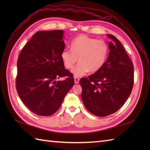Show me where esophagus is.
I'll use <instances>...</instances> for the list:
<instances>
[{
    "label": "esophagus",
    "instance_id": "1",
    "mask_svg": "<svg viewBox=\"0 0 150 150\" xmlns=\"http://www.w3.org/2000/svg\"><path fill=\"white\" fill-rule=\"evenodd\" d=\"M79 80H80V79H79V77H74V81H75V84H78L79 82Z\"/></svg>",
    "mask_w": 150,
    "mask_h": 150
}]
</instances>
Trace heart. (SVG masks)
Returning <instances> with one entry per match:
<instances>
[{
  "label": "heart",
  "mask_w": 150,
  "mask_h": 150,
  "mask_svg": "<svg viewBox=\"0 0 150 150\" xmlns=\"http://www.w3.org/2000/svg\"><path fill=\"white\" fill-rule=\"evenodd\" d=\"M109 47L106 41L81 35L71 41V49L66 48L61 58L66 69H72L79 60V63L72 70L75 77H79L89 71L96 72L106 61Z\"/></svg>",
  "instance_id": "heart-1"
}]
</instances>
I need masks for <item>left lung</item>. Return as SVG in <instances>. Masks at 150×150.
I'll return each mask as SVG.
<instances>
[{
  "label": "left lung",
  "instance_id": "left-lung-1",
  "mask_svg": "<svg viewBox=\"0 0 150 150\" xmlns=\"http://www.w3.org/2000/svg\"><path fill=\"white\" fill-rule=\"evenodd\" d=\"M108 59L100 69L82 78L81 97L86 108L98 117L115 113L132 93L134 83V68L125 49L112 35Z\"/></svg>",
  "mask_w": 150,
  "mask_h": 150
}]
</instances>
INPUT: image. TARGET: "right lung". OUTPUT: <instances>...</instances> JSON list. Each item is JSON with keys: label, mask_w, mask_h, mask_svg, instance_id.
<instances>
[{"label": "right lung", "mask_w": 150, "mask_h": 150, "mask_svg": "<svg viewBox=\"0 0 150 150\" xmlns=\"http://www.w3.org/2000/svg\"><path fill=\"white\" fill-rule=\"evenodd\" d=\"M63 34L62 30L38 31L18 56L16 89L26 106L38 115L55 113L74 84L61 58ZM60 77L66 79L55 81Z\"/></svg>", "instance_id": "right-lung-1"}]
</instances>
